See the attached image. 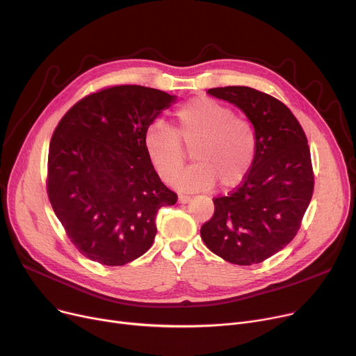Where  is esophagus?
Instances as JSON below:
<instances>
[{
    "mask_svg": "<svg viewBox=\"0 0 356 356\" xmlns=\"http://www.w3.org/2000/svg\"><path fill=\"white\" fill-rule=\"evenodd\" d=\"M191 196H188V195H179V203H188V202H191Z\"/></svg>",
    "mask_w": 356,
    "mask_h": 356,
    "instance_id": "34e87169",
    "label": "esophagus"
}]
</instances>
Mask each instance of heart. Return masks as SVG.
<instances>
[{
	"label": "heart",
	"instance_id": "b5f03b06",
	"mask_svg": "<svg viewBox=\"0 0 356 356\" xmlns=\"http://www.w3.org/2000/svg\"><path fill=\"white\" fill-rule=\"evenodd\" d=\"M173 117L175 128L154 122L144 133L145 153L163 180H173L183 167V142L193 147L196 163L176 179L177 188L202 191L218 181L222 189H232L244 181L257 154V131L247 117L208 97L181 104Z\"/></svg>",
	"mask_w": 356,
	"mask_h": 356
}]
</instances>
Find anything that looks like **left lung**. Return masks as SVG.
<instances>
[{
	"instance_id": "left-lung-1",
	"label": "left lung",
	"mask_w": 356,
	"mask_h": 356,
	"mask_svg": "<svg viewBox=\"0 0 356 356\" xmlns=\"http://www.w3.org/2000/svg\"><path fill=\"white\" fill-rule=\"evenodd\" d=\"M208 93L245 112L257 131V154L244 181L213 199V216L202 225L200 236L228 263L259 264L290 244L312 200L307 137L293 112L266 92L225 86Z\"/></svg>"
}]
</instances>
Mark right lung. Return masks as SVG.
<instances>
[{"label":"right lung","instance_id":"add662e5","mask_svg":"<svg viewBox=\"0 0 356 356\" xmlns=\"http://www.w3.org/2000/svg\"><path fill=\"white\" fill-rule=\"evenodd\" d=\"M175 98L140 85L92 92L59 121L50 140L47 196L72 244L102 266L141 257L156 215L177 195L149 161L144 133Z\"/></svg>","mask_w":356,"mask_h":356}]
</instances>
